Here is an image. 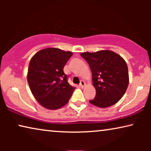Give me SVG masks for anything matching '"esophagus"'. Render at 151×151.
Returning <instances> with one entry per match:
<instances>
[{
  "label": "esophagus",
  "mask_w": 151,
  "mask_h": 151,
  "mask_svg": "<svg viewBox=\"0 0 151 151\" xmlns=\"http://www.w3.org/2000/svg\"><path fill=\"white\" fill-rule=\"evenodd\" d=\"M85 86V82H84L83 80H81V82H80V87H84V86Z\"/></svg>",
  "instance_id": "34e87169"
}]
</instances>
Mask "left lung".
<instances>
[{
  "label": "left lung",
  "instance_id": "8db88e82",
  "mask_svg": "<svg viewBox=\"0 0 151 151\" xmlns=\"http://www.w3.org/2000/svg\"><path fill=\"white\" fill-rule=\"evenodd\" d=\"M80 55L89 65L93 85L96 90V97L89 102L100 108L116 104L129 86V72L124 60L109 50L84 52Z\"/></svg>",
  "mask_w": 151,
  "mask_h": 151
}]
</instances>
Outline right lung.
<instances>
[{
    "label": "right lung",
    "instance_id": "obj_1",
    "mask_svg": "<svg viewBox=\"0 0 151 151\" xmlns=\"http://www.w3.org/2000/svg\"><path fill=\"white\" fill-rule=\"evenodd\" d=\"M71 51L47 48L37 52L29 62L27 81L36 100L45 108L55 110L69 102L75 87L67 81L64 67Z\"/></svg>",
    "mask_w": 151,
    "mask_h": 151
}]
</instances>
